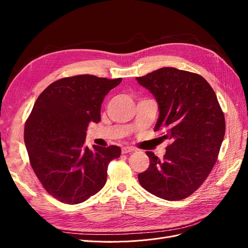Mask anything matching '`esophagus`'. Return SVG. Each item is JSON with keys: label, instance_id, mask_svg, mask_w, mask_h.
Instances as JSON below:
<instances>
[{"label": "esophagus", "instance_id": "esophagus-1", "mask_svg": "<svg viewBox=\"0 0 248 248\" xmlns=\"http://www.w3.org/2000/svg\"><path fill=\"white\" fill-rule=\"evenodd\" d=\"M134 151V148L133 147H129V146H126L122 148V154H127V153H130Z\"/></svg>", "mask_w": 248, "mask_h": 248}]
</instances>
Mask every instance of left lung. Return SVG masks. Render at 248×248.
I'll use <instances>...</instances> for the list:
<instances>
[{
    "instance_id": "1",
    "label": "left lung",
    "mask_w": 248,
    "mask_h": 248,
    "mask_svg": "<svg viewBox=\"0 0 248 248\" xmlns=\"http://www.w3.org/2000/svg\"><path fill=\"white\" fill-rule=\"evenodd\" d=\"M137 80L158 102L154 131L170 140L162 159L147 152L150 166L139 174L140 184L160 199L183 200L205 182L218 158L226 133L223 111L198 73L163 67Z\"/></svg>"
}]
</instances>
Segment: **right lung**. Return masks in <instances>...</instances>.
I'll return each mask as SVG.
<instances>
[{
	"instance_id": "1",
	"label": "right lung",
	"mask_w": 248,
	"mask_h": 248,
	"mask_svg": "<svg viewBox=\"0 0 248 248\" xmlns=\"http://www.w3.org/2000/svg\"><path fill=\"white\" fill-rule=\"evenodd\" d=\"M121 81L91 74L63 78L37 98L25 125V144L35 175L58 201L79 204L106 184L108 164L121 149L90 150L86 130L89 123L100 121L104 97Z\"/></svg>"
}]
</instances>
